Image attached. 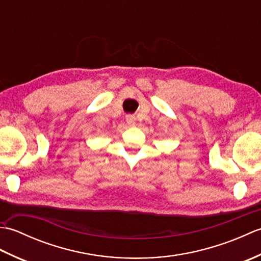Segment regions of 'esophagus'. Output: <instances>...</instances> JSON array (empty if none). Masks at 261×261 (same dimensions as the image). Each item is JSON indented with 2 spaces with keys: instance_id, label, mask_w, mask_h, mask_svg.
I'll return each mask as SVG.
<instances>
[{
  "instance_id": "34e87169",
  "label": "esophagus",
  "mask_w": 261,
  "mask_h": 261,
  "mask_svg": "<svg viewBox=\"0 0 261 261\" xmlns=\"http://www.w3.org/2000/svg\"><path fill=\"white\" fill-rule=\"evenodd\" d=\"M126 122L129 124H135V116H132V115H127L126 116Z\"/></svg>"
}]
</instances>
